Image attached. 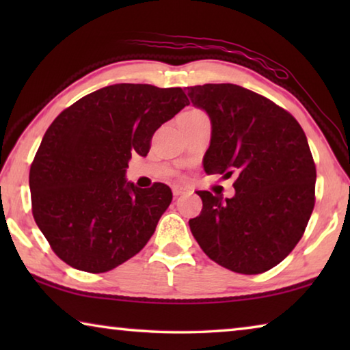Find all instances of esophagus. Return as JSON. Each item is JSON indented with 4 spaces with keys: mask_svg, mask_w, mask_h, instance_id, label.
<instances>
[{
    "mask_svg": "<svg viewBox=\"0 0 350 350\" xmlns=\"http://www.w3.org/2000/svg\"><path fill=\"white\" fill-rule=\"evenodd\" d=\"M171 189H173V194H174V196L177 198V196H180V194H183V193H185V191H187V187L177 185V183H176V185H173V187H171Z\"/></svg>",
    "mask_w": 350,
    "mask_h": 350,
    "instance_id": "esophagus-1",
    "label": "esophagus"
}]
</instances>
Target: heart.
Masks as SVG:
<instances>
[{
	"mask_svg": "<svg viewBox=\"0 0 350 350\" xmlns=\"http://www.w3.org/2000/svg\"><path fill=\"white\" fill-rule=\"evenodd\" d=\"M187 114H202V112H200V111H196V109H191V111H188Z\"/></svg>",
	"mask_w": 350,
	"mask_h": 350,
	"instance_id": "1",
	"label": "heart"
}]
</instances>
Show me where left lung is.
<instances>
[{"label": "left lung", "instance_id": "obj_1", "mask_svg": "<svg viewBox=\"0 0 350 350\" xmlns=\"http://www.w3.org/2000/svg\"><path fill=\"white\" fill-rule=\"evenodd\" d=\"M211 122L206 174L238 173L234 196L198 191L202 211L189 230L210 259L242 275L273 269L293 250L315 205L317 168L296 118L245 88H188Z\"/></svg>", "mask_w": 350, "mask_h": 350}]
</instances>
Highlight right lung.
I'll return each instance as SVG.
<instances>
[{
    "label": "right lung",
    "instance_id": "obj_1",
    "mask_svg": "<svg viewBox=\"0 0 350 350\" xmlns=\"http://www.w3.org/2000/svg\"><path fill=\"white\" fill-rule=\"evenodd\" d=\"M187 105L180 88L118 83L88 94L47 128L29 173L32 213L70 267L103 273L146 245L173 193L161 182H128V162L146 156L156 129Z\"/></svg>",
    "mask_w": 350,
    "mask_h": 350
}]
</instances>
